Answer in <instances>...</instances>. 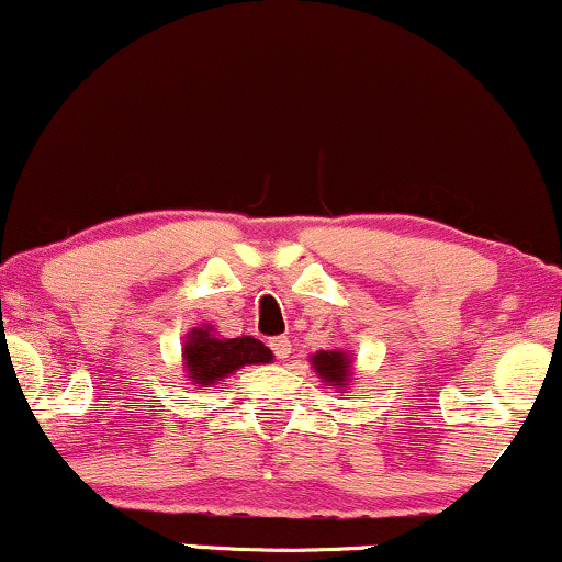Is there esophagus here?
<instances>
[{
    "mask_svg": "<svg viewBox=\"0 0 562 562\" xmlns=\"http://www.w3.org/2000/svg\"><path fill=\"white\" fill-rule=\"evenodd\" d=\"M269 347H272V352H274L280 360H285L288 355H290V350H293V345H290L288 337H274V339H269Z\"/></svg>",
    "mask_w": 562,
    "mask_h": 562,
    "instance_id": "34e87169",
    "label": "esophagus"
}]
</instances>
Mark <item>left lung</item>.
I'll use <instances>...</instances> for the list:
<instances>
[{
    "label": "left lung",
    "instance_id": "1",
    "mask_svg": "<svg viewBox=\"0 0 562 562\" xmlns=\"http://www.w3.org/2000/svg\"><path fill=\"white\" fill-rule=\"evenodd\" d=\"M311 366L318 379L326 386L337 389L339 394H345V389L350 386V355L342 350H318L311 355Z\"/></svg>",
    "mask_w": 562,
    "mask_h": 562
}]
</instances>
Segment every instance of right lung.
<instances>
[{
    "label": "right lung",
    "instance_id": "obj_1",
    "mask_svg": "<svg viewBox=\"0 0 562 562\" xmlns=\"http://www.w3.org/2000/svg\"><path fill=\"white\" fill-rule=\"evenodd\" d=\"M259 363H272V350L254 337L220 339L212 334V326H199L183 342V368L194 386H215L238 368Z\"/></svg>",
    "mask_w": 562,
    "mask_h": 562
}]
</instances>
